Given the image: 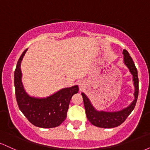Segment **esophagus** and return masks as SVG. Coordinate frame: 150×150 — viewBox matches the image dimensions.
<instances>
[{"mask_svg": "<svg viewBox=\"0 0 150 150\" xmlns=\"http://www.w3.org/2000/svg\"><path fill=\"white\" fill-rule=\"evenodd\" d=\"M79 85H80V87H81V88H82V87H83V86L85 85V83H84L83 81H80V83H79Z\"/></svg>", "mask_w": 150, "mask_h": 150, "instance_id": "1", "label": "esophagus"}]
</instances>
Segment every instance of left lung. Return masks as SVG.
<instances>
[{
    "label": "left lung",
    "instance_id": "8db88e82",
    "mask_svg": "<svg viewBox=\"0 0 150 150\" xmlns=\"http://www.w3.org/2000/svg\"><path fill=\"white\" fill-rule=\"evenodd\" d=\"M123 63L128 68L129 71L132 76L133 85L135 87L134 92V100L130 103L129 106L120 111H106L103 110H97L94 108L92 102L84 92L81 93L83 98L84 105L85 108V112L87 119L92 125L103 128H112L118 126L125 121L132 110L135 108L137 97H138V76L137 70L135 68L133 61L130 56V54L126 50L123 51Z\"/></svg>",
    "mask_w": 150,
    "mask_h": 150
}]
</instances>
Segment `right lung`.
<instances>
[{
  "instance_id": "obj_1",
  "label": "right lung",
  "mask_w": 150,
  "mask_h": 150,
  "mask_svg": "<svg viewBox=\"0 0 150 150\" xmlns=\"http://www.w3.org/2000/svg\"><path fill=\"white\" fill-rule=\"evenodd\" d=\"M27 49L19 58L14 74L17 102L22 113L32 124L42 128H55L67 117V111L73 94L78 92L77 85L65 87L46 97L30 96L25 91L22 82L21 63Z\"/></svg>"
}]
</instances>
